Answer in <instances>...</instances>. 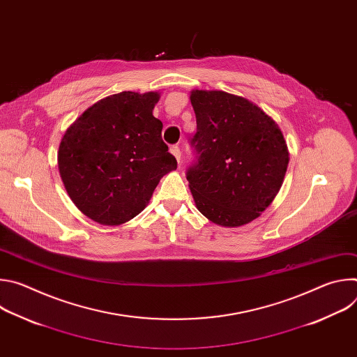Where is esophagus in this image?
<instances>
[{
	"label": "esophagus",
	"mask_w": 357,
	"mask_h": 357,
	"mask_svg": "<svg viewBox=\"0 0 357 357\" xmlns=\"http://www.w3.org/2000/svg\"><path fill=\"white\" fill-rule=\"evenodd\" d=\"M171 154L175 157V160L178 161V164H181V149H179V146L178 145H174V146H171Z\"/></svg>",
	"instance_id": "34e87169"
}]
</instances>
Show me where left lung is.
<instances>
[{"instance_id": "8db88e82", "label": "left lung", "mask_w": 357, "mask_h": 357, "mask_svg": "<svg viewBox=\"0 0 357 357\" xmlns=\"http://www.w3.org/2000/svg\"><path fill=\"white\" fill-rule=\"evenodd\" d=\"M197 162L186 178L197 211L223 227L257 219L284 182L289 152L278 124L256 103L222 90H192Z\"/></svg>"}]
</instances>
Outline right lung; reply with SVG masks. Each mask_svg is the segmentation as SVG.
Returning <instances> with one entry per match:
<instances>
[{"label": "right lung", "instance_id": "obj_1", "mask_svg": "<svg viewBox=\"0 0 357 357\" xmlns=\"http://www.w3.org/2000/svg\"><path fill=\"white\" fill-rule=\"evenodd\" d=\"M158 91H121L98 100L66 130L58 168L75 206L105 226L123 225L149 203L176 160L152 116Z\"/></svg>", "mask_w": 357, "mask_h": 357}]
</instances>
